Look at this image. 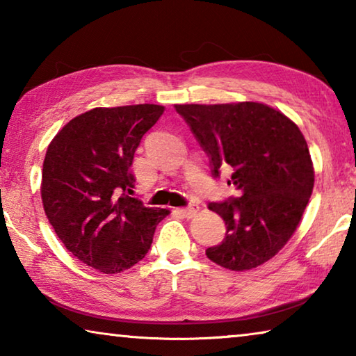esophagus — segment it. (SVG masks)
<instances>
[{
	"instance_id": "34e87169",
	"label": "esophagus",
	"mask_w": 356,
	"mask_h": 356,
	"mask_svg": "<svg viewBox=\"0 0 356 356\" xmlns=\"http://www.w3.org/2000/svg\"><path fill=\"white\" fill-rule=\"evenodd\" d=\"M179 212L184 216H186V218H191V216H195L197 212H200V206H197V204H191L188 207L179 209Z\"/></svg>"
}]
</instances>
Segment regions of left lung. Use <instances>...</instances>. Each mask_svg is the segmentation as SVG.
I'll return each instance as SVG.
<instances>
[{
	"label": "left lung",
	"instance_id": "obj_1",
	"mask_svg": "<svg viewBox=\"0 0 356 356\" xmlns=\"http://www.w3.org/2000/svg\"><path fill=\"white\" fill-rule=\"evenodd\" d=\"M210 156L215 177L232 171L238 196L212 202L226 237L207 248L210 261L243 272L267 262L297 231L314 188V166L298 125L259 102L176 105Z\"/></svg>",
	"mask_w": 356,
	"mask_h": 356
}]
</instances>
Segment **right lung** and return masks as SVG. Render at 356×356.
I'll return each instance as SVG.
<instances>
[{"label":"right lung","mask_w":356,"mask_h":356,"mask_svg":"<svg viewBox=\"0 0 356 356\" xmlns=\"http://www.w3.org/2000/svg\"><path fill=\"white\" fill-rule=\"evenodd\" d=\"M163 111L152 104L94 108L48 144L40 185L47 218L65 248L102 273L140 262L170 213L125 193L135 184V150Z\"/></svg>","instance_id":"obj_1"}]
</instances>
